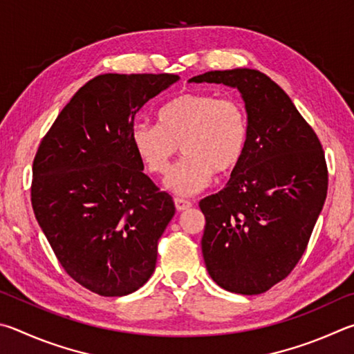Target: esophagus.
Masks as SVG:
<instances>
[{
    "instance_id": "34e87169",
    "label": "esophagus",
    "mask_w": 354,
    "mask_h": 354,
    "mask_svg": "<svg viewBox=\"0 0 354 354\" xmlns=\"http://www.w3.org/2000/svg\"><path fill=\"white\" fill-rule=\"evenodd\" d=\"M174 203H176L177 212H185V209H189V208H191V205H193V203H191L189 201L178 199V197H176V199H174Z\"/></svg>"
}]
</instances>
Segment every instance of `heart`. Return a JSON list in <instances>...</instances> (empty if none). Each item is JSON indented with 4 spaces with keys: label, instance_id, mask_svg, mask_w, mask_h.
I'll return each mask as SVG.
<instances>
[{
    "label": "heart",
    "instance_id": "heart-1",
    "mask_svg": "<svg viewBox=\"0 0 354 354\" xmlns=\"http://www.w3.org/2000/svg\"><path fill=\"white\" fill-rule=\"evenodd\" d=\"M157 120L158 124H135L130 140L153 176L167 172L180 146L185 158L165 180L174 194L193 196L208 187L213 172L224 176L236 169L249 146V115L236 97L183 93L158 110Z\"/></svg>",
    "mask_w": 354,
    "mask_h": 354
}]
</instances>
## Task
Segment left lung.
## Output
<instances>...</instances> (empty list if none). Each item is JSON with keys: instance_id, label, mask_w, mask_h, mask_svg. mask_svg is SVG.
<instances>
[{"instance_id": "obj_1", "label": "left lung", "mask_w": 354, "mask_h": 354, "mask_svg": "<svg viewBox=\"0 0 354 354\" xmlns=\"http://www.w3.org/2000/svg\"><path fill=\"white\" fill-rule=\"evenodd\" d=\"M191 82L241 91L250 136L227 187L199 202L202 253L221 288L257 295L284 280L305 253L328 189L325 152L290 97L264 73L208 71Z\"/></svg>"}]
</instances>
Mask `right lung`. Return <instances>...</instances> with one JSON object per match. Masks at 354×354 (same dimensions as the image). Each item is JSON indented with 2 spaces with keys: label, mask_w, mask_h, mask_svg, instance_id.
<instances>
[{
  "label": "right lung",
  "mask_w": 354,
  "mask_h": 354,
  "mask_svg": "<svg viewBox=\"0 0 354 354\" xmlns=\"http://www.w3.org/2000/svg\"><path fill=\"white\" fill-rule=\"evenodd\" d=\"M176 74H101L71 97L32 165L35 219L65 272L104 297L135 292L155 270L176 207L142 169L130 132Z\"/></svg>",
  "instance_id": "1"
}]
</instances>
